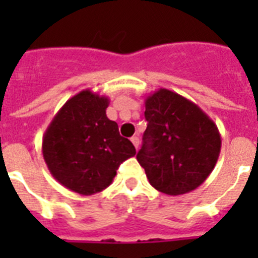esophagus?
I'll return each instance as SVG.
<instances>
[{"mask_svg": "<svg viewBox=\"0 0 258 258\" xmlns=\"http://www.w3.org/2000/svg\"><path fill=\"white\" fill-rule=\"evenodd\" d=\"M131 142H133V145L135 146V149L138 150V147H139V138L133 137V138H131Z\"/></svg>", "mask_w": 258, "mask_h": 258, "instance_id": "esophagus-1", "label": "esophagus"}]
</instances>
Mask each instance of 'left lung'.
Returning a JSON list of instances; mask_svg holds the SVG:
<instances>
[{
  "label": "left lung",
  "mask_w": 258,
  "mask_h": 258,
  "mask_svg": "<svg viewBox=\"0 0 258 258\" xmlns=\"http://www.w3.org/2000/svg\"><path fill=\"white\" fill-rule=\"evenodd\" d=\"M147 128L137 159L150 184L180 196L204 183L221 151L217 124L186 97L161 88L145 100Z\"/></svg>",
  "instance_id": "left-lung-1"
}]
</instances>
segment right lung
Returning a JSON list of instances; mask_svg holds the SVG:
<instances>
[{
    "mask_svg": "<svg viewBox=\"0 0 258 258\" xmlns=\"http://www.w3.org/2000/svg\"><path fill=\"white\" fill-rule=\"evenodd\" d=\"M109 100L89 89L58 109L42 137V157L64 187L92 196L112 183L120 163L137 151L105 115Z\"/></svg>",
    "mask_w": 258,
    "mask_h": 258,
    "instance_id": "right-lung-1",
    "label": "right lung"
}]
</instances>
